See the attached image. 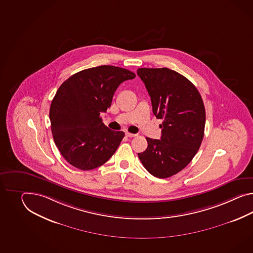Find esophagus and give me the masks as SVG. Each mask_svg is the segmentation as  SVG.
Returning <instances> with one entry per match:
<instances>
[{"label": "esophagus", "instance_id": "34e87169", "mask_svg": "<svg viewBox=\"0 0 253 253\" xmlns=\"http://www.w3.org/2000/svg\"><path fill=\"white\" fill-rule=\"evenodd\" d=\"M125 134H126V136H127V137H129V138H132V137H135V136H137V134H133V133H129V132H126Z\"/></svg>", "mask_w": 253, "mask_h": 253}]
</instances>
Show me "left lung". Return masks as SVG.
<instances>
[{
  "label": "left lung",
  "instance_id": "obj_1",
  "mask_svg": "<svg viewBox=\"0 0 253 253\" xmlns=\"http://www.w3.org/2000/svg\"><path fill=\"white\" fill-rule=\"evenodd\" d=\"M137 74L151 97L161 124V140L146 138L148 147L139 153L143 167L158 178L183 170L203 141L206 111L197 87L183 75L167 68H139Z\"/></svg>",
  "mask_w": 253,
  "mask_h": 253
}]
</instances>
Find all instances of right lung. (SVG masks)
I'll use <instances>...</instances> for the list:
<instances>
[{"label": "right lung", "mask_w": 253, "mask_h": 253, "mask_svg": "<svg viewBox=\"0 0 253 253\" xmlns=\"http://www.w3.org/2000/svg\"><path fill=\"white\" fill-rule=\"evenodd\" d=\"M134 78L125 68L99 66L62 83L51 102L49 118L56 147L71 166L92 170L116 152L124 132L105 126L100 113L111 107L120 84Z\"/></svg>", "instance_id": "right-lung-1"}]
</instances>
